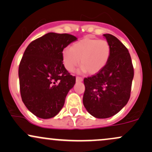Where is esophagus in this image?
<instances>
[{"label":"esophagus","instance_id":"1","mask_svg":"<svg viewBox=\"0 0 152 152\" xmlns=\"http://www.w3.org/2000/svg\"><path fill=\"white\" fill-rule=\"evenodd\" d=\"M83 81V79L81 77H76V82H81Z\"/></svg>","mask_w":152,"mask_h":152}]
</instances>
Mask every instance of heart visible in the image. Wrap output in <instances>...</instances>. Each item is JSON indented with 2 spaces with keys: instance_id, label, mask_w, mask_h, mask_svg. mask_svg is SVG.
I'll return each instance as SVG.
<instances>
[{
  "instance_id": "b5f03b06",
  "label": "heart",
  "mask_w": 152,
  "mask_h": 152,
  "mask_svg": "<svg viewBox=\"0 0 152 152\" xmlns=\"http://www.w3.org/2000/svg\"><path fill=\"white\" fill-rule=\"evenodd\" d=\"M110 56V46L104 39H96L86 37L73 43L71 48L63 50L62 58L64 67L72 72L79 64V71L95 74L101 71L108 62Z\"/></svg>"
}]
</instances>
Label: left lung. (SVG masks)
Wrapping results in <instances>:
<instances>
[{
	"instance_id": "left-lung-1",
	"label": "left lung",
	"mask_w": 152,
	"mask_h": 152,
	"mask_svg": "<svg viewBox=\"0 0 152 152\" xmlns=\"http://www.w3.org/2000/svg\"><path fill=\"white\" fill-rule=\"evenodd\" d=\"M103 36L110 46V56L102 69L85 78L83 104L94 118H107L126 105L131 95L133 67L127 48L110 34Z\"/></svg>"
}]
</instances>
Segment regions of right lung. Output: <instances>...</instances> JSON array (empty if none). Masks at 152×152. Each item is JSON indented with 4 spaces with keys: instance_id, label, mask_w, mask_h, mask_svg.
I'll use <instances>...</instances> for the list:
<instances>
[{
    "instance_id": "obj_1",
    "label": "right lung",
    "mask_w": 152,
    "mask_h": 152,
    "mask_svg": "<svg viewBox=\"0 0 152 152\" xmlns=\"http://www.w3.org/2000/svg\"><path fill=\"white\" fill-rule=\"evenodd\" d=\"M76 39L71 34L50 32L25 50L19 67L20 92L26 108L38 118L58 115L76 83L63 64L62 53Z\"/></svg>"
}]
</instances>
